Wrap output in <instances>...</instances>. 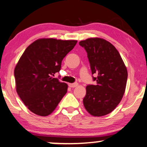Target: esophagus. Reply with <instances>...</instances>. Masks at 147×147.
<instances>
[{
    "label": "esophagus",
    "mask_w": 147,
    "mask_h": 147,
    "mask_svg": "<svg viewBox=\"0 0 147 147\" xmlns=\"http://www.w3.org/2000/svg\"><path fill=\"white\" fill-rule=\"evenodd\" d=\"M78 85V83H69V86H70V87L71 88H75Z\"/></svg>",
    "instance_id": "34e87169"
}]
</instances>
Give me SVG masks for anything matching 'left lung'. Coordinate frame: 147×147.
<instances>
[{
    "label": "left lung",
    "instance_id": "8db88e82",
    "mask_svg": "<svg viewBox=\"0 0 147 147\" xmlns=\"http://www.w3.org/2000/svg\"><path fill=\"white\" fill-rule=\"evenodd\" d=\"M87 52L95 85L86 87L84 108L94 117L110 113L120 103L125 90L127 71L115 47L101 38H89L79 42Z\"/></svg>",
    "mask_w": 147,
    "mask_h": 147
}]
</instances>
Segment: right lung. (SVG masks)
Here are the masks:
<instances>
[{
  "label": "right lung",
  "mask_w": 147,
  "mask_h": 147,
  "mask_svg": "<svg viewBox=\"0 0 147 147\" xmlns=\"http://www.w3.org/2000/svg\"><path fill=\"white\" fill-rule=\"evenodd\" d=\"M76 40L37 39L27 47L14 70L16 91L35 115L46 117L55 110L67 90V84L52 76L59 72L65 56Z\"/></svg>",
  "instance_id": "obj_1"
}]
</instances>
